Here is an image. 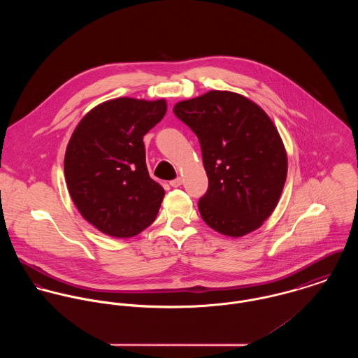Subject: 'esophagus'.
Masks as SVG:
<instances>
[{"label": "esophagus", "mask_w": 358, "mask_h": 358, "mask_svg": "<svg viewBox=\"0 0 358 358\" xmlns=\"http://www.w3.org/2000/svg\"><path fill=\"white\" fill-rule=\"evenodd\" d=\"M169 185H171L172 187H179V186H182V179L178 178V179H175V180H171Z\"/></svg>", "instance_id": "34e87169"}]
</instances>
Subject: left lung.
I'll list each match as a JSON object with an SVG mask.
<instances>
[{"label":"left lung","mask_w":358,"mask_h":358,"mask_svg":"<svg viewBox=\"0 0 358 358\" xmlns=\"http://www.w3.org/2000/svg\"><path fill=\"white\" fill-rule=\"evenodd\" d=\"M197 135L208 192L199 201L205 223L238 238L255 231L280 201L288 157L277 127L244 95L209 91L173 106Z\"/></svg>","instance_id":"obj_1"}]
</instances>
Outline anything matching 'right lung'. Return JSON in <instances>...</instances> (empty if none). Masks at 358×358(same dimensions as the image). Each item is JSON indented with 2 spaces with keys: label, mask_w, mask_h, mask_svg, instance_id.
Returning <instances> with one entry per match:
<instances>
[{
  "label": "right lung",
  "mask_w": 358,
  "mask_h": 358,
  "mask_svg": "<svg viewBox=\"0 0 358 358\" xmlns=\"http://www.w3.org/2000/svg\"><path fill=\"white\" fill-rule=\"evenodd\" d=\"M166 113V101L118 98L78 122L64 154L67 190L101 233L129 238L149 227L165 196L149 175L143 136Z\"/></svg>",
  "instance_id": "obj_1"
}]
</instances>
